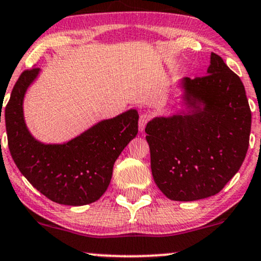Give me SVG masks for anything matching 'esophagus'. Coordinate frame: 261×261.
<instances>
[{
    "instance_id": "34e87169",
    "label": "esophagus",
    "mask_w": 261,
    "mask_h": 261,
    "mask_svg": "<svg viewBox=\"0 0 261 261\" xmlns=\"http://www.w3.org/2000/svg\"><path fill=\"white\" fill-rule=\"evenodd\" d=\"M151 119H152L151 114H148V113L141 114L140 117H139V129L144 130L145 127H146V124L149 122V120H151Z\"/></svg>"
}]
</instances>
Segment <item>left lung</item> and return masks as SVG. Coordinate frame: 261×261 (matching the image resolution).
Here are the masks:
<instances>
[{"mask_svg":"<svg viewBox=\"0 0 261 261\" xmlns=\"http://www.w3.org/2000/svg\"><path fill=\"white\" fill-rule=\"evenodd\" d=\"M208 74L187 78V95L205 103L185 115L156 117L145 128L153 179L172 201L216 195L244 163L252 114L240 77L212 53Z\"/></svg>","mask_w":261,"mask_h":261,"instance_id":"1","label":"left lung"}]
</instances>
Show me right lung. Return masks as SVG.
I'll return each mask as SVG.
<instances>
[{
	"label": "right lung",
	"mask_w": 261,
	"mask_h": 261,
	"mask_svg": "<svg viewBox=\"0 0 261 261\" xmlns=\"http://www.w3.org/2000/svg\"><path fill=\"white\" fill-rule=\"evenodd\" d=\"M38 72L39 67H33L21 73L6 106V129L14 163L53 202L78 206L97 201L112 179L114 163L138 133L137 110L102 121L64 145L40 144L28 133L22 114L23 95Z\"/></svg>",
	"instance_id": "add662e5"
}]
</instances>
